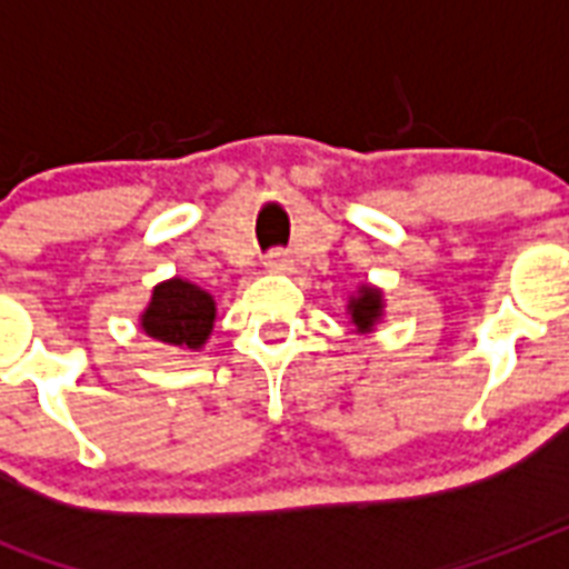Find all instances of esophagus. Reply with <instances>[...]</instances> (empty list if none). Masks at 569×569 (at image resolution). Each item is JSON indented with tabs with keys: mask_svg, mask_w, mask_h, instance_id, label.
Here are the masks:
<instances>
[{
	"mask_svg": "<svg viewBox=\"0 0 569 569\" xmlns=\"http://www.w3.org/2000/svg\"><path fill=\"white\" fill-rule=\"evenodd\" d=\"M264 268L273 273L289 271V268H292V256H289L286 250H271L268 252V259H264Z\"/></svg>",
	"mask_w": 569,
	"mask_h": 569,
	"instance_id": "obj_1",
	"label": "esophagus"
}]
</instances>
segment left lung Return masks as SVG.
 <instances>
[{
    "mask_svg": "<svg viewBox=\"0 0 569 569\" xmlns=\"http://www.w3.org/2000/svg\"><path fill=\"white\" fill-rule=\"evenodd\" d=\"M349 317H352V326L356 331H373V326L380 322L382 317V292L380 289H373V286H361L359 296L349 298Z\"/></svg>",
    "mask_w": 569,
    "mask_h": 569,
    "instance_id": "1",
    "label": "left lung"
}]
</instances>
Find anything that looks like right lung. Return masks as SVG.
Instances as JSON below:
<instances>
[{
	"label": "right lung",
	"mask_w": 569,
	"mask_h": 569,
	"mask_svg": "<svg viewBox=\"0 0 569 569\" xmlns=\"http://www.w3.org/2000/svg\"><path fill=\"white\" fill-rule=\"evenodd\" d=\"M213 319H217V305L210 292L189 280L171 277L153 289V298L141 313V328L147 338L162 340L171 347L201 349L213 331Z\"/></svg>",
	"instance_id": "1"
}]
</instances>
